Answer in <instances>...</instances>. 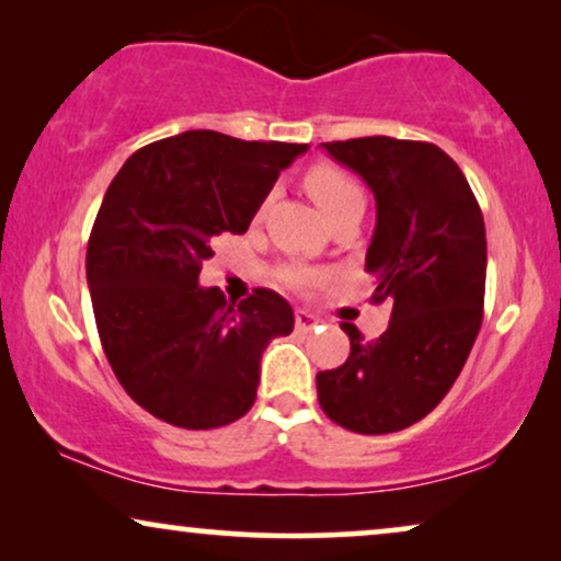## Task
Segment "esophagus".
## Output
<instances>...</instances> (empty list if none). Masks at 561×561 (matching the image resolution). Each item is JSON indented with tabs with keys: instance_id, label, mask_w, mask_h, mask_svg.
Here are the masks:
<instances>
[{
	"instance_id": "34e87169",
	"label": "esophagus",
	"mask_w": 561,
	"mask_h": 561,
	"mask_svg": "<svg viewBox=\"0 0 561 561\" xmlns=\"http://www.w3.org/2000/svg\"><path fill=\"white\" fill-rule=\"evenodd\" d=\"M317 324H319V317L311 314V311H307V309H298V311H296V330H298V332L314 330Z\"/></svg>"
}]
</instances>
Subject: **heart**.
<instances>
[{
	"mask_svg": "<svg viewBox=\"0 0 561 561\" xmlns=\"http://www.w3.org/2000/svg\"><path fill=\"white\" fill-rule=\"evenodd\" d=\"M307 191L322 214L330 218L340 216L343 210H351L355 206H366V195H363V187L358 180L353 178L351 172L340 170L334 164H317L307 172V180H304ZM294 278H301V275H294Z\"/></svg>",
	"mask_w": 561,
	"mask_h": 561,
	"instance_id": "heart-1",
	"label": "heart"
}]
</instances>
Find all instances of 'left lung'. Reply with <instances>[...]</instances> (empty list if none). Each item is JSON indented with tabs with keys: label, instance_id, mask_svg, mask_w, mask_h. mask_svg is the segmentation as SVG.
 I'll return each mask as SVG.
<instances>
[{
	"label": "left lung",
	"instance_id": "8db88e82",
	"mask_svg": "<svg viewBox=\"0 0 561 561\" xmlns=\"http://www.w3.org/2000/svg\"><path fill=\"white\" fill-rule=\"evenodd\" d=\"M376 198L366 271L391 319L366 343L343 322L351 355L319 370L317 397L332 423L360 435L404 431L440 404L467 363L484 317L482 208L446 151L391 136L322 144Z\"/></svg>",
	"mask_w": 561,
	"mask_h": 561
}]
</instances>
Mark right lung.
<instances>
[{"label":"right lung","mask_w":561,"mask_h":561,"mask_svg":"<svg viewBox=\"0 0 561 561\" xmlns=\"http://www.w3.org/2000/svg\"><path fill=\"white\" fill-rule=\"evenodd\" d=\"M307 144L185 130L134 151L107 187L87 244L100 343L138 407L185 431L244 417L273 337L294 309L271 288L244 301L201 288L218 234H244L280 170Z\"/></svg>","instance_id":"right-lung-1"}]
</instances>
